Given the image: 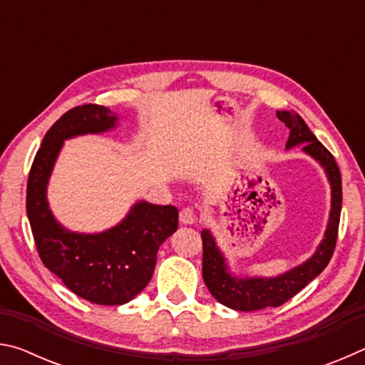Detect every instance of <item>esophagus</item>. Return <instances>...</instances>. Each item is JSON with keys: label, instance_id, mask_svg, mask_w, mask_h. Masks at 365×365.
<instances>
[{"label": "esophagus", "instance_id": "1", "mask_svg": "<svg viewBox=\"0 0 365 365\" xmlns=\"http://www.w3.org/2000/svg\"><path fill=\"white\" fill-rule=\"evenodd\" d=\"M180 222L183 225H193L196 222V214L191 207H185L180 211Z\"/></svg>", "mask_w": 365, "mask_h": 365}]
</instances>
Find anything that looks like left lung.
I'll return each mask as SVG.
<instances>
[{
	"label": "left lung",
	"mask_w": 365,
	"mask_h": 365,
	"mask_svg": "<svg viewBox=\"0 0 365 365\" xmlns=\"http://www.w3.org/2000/svg\"><path fill=\"white\" fill-rule=\"evenodd\" d=\"M277 117L289 128V138L287 148L302 145L309 156L319 160L320 165L325 169L331 185V209L330 219L327 225L325 237L319 245L317 251L306 262L298 267L285 272L274 279H264V277H255V279H237L228 272L225 257L222 256L220 250L215 245V240L209 230L201 232L202 238V279L209 292L222 304L235 309V311H257L264 307H277L285 304L294 294H298L309 282L316 279L322 272L327 264L330 262L335 251L338 238L339 214H341V174H339L338 164L331 153L314 137L309 130L306 122L296 113L289 110H277Z\"/></svg>",
	"instance_id": "8db88e82"
}]
</instances>
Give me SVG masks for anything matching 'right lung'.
<instances>
[{"instance_id":"1","label":"right lung","mask_w":365,"mask_h":365,"mask_svg":"<svg viewBox=\"0 0 365 365\" xmlns=\"http://www.w3.org/2000/svg\"><path fill=\"white\" fill-rule=\"evenodd\" d=\"M115 122V114L100 104L67 110L46 132L27 182V215L41 262L71 292L103 306L125 304L143 292L159 246L178 228L177 207L146 201L137 202L119 225L95 235L66 230L53 217L46 185L64 140L106 132Z\"/></svg>"}]
</instances>
